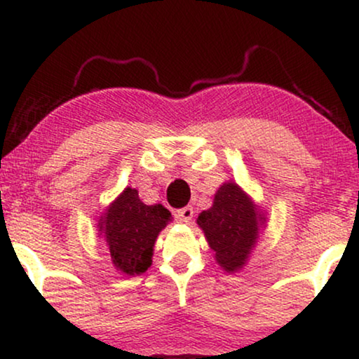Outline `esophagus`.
<instances>
[{"label": "esophagus", "mask_w": 359, "mask_h": 359, "mask_svg": "<svg viewBox=\"0 0 359 359\" xmlns=\"http://www.w3.org/2000/svg\"><path fill=\"white\" fill-rule=\"evenodd\" d=\"M193 214H194V210H193V208H183V209H180V210H176V217H178V220L180 222H191V220H193Z\"/></svg>", "instance_id": "34e87169"}]
</instances>
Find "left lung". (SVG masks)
Segmentation results:
<instances>
[{
    "instance_id": "1",
    "label": "left lung",
    "mask_w": 359,
    "mask_h": 359,
    "mask_svg": "<svg viewBox=\"0 0 359 359\" xmlns=\"http://www.w3.org/2000/svg\"><path fill=\"white\" fill-rule=\"evenodd\" d=\"M266 220L259 205L235 181H225L214 194L212 208L203 210L196 222L215 263L224 271L237 273L248 263Z\"/></svg>"
}]
</instances>
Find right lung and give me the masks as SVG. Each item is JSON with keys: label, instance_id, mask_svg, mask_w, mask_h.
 Here are the masks:
<instances>
[{"label": "right lung", "instance_id": "obj_1", "mask_svg": "<svg viewBox=\"0 0 359 359\" xmlns=\"http://www.w3.org/2000/svg\"><path fill=\"white\" fill-rule=\"evenodd\" d=\"M171 219L168 209L161 204L147 205L139 191L127 186L97 220V232L117 271L126 276L145 273L151 266L158 233Z\"/></svg>", "mask_w": 359, "mask_h": 359}]
</instances>
